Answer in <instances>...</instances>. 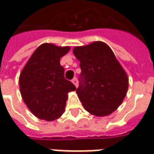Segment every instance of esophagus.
I'll list each match as a JSON object with an SVG mask.
<instances>
[{
  "mask_svg": "<svg viewBox=\"0 0 154 154\" xmlns=\"http://www.w3.org/2000/svg\"><path fill=\"white\" fill-rule=\"evenodd\" d=\"M72 82L74 84V85L76 86V87L78 86V81H77V78H73V79L72 80Z\"/></svg>",
  "mask_w": 154,
  "mask_h": 154,
  "instance_id": "obj_1",
  "label": "esophagus"
}]
</instances>
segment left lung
I'll use <instances>...</instances> for the list:
<instances>
[{
  "instance_id": "obj_1",
  "label": "left lung",
  "mask_w": 154,
  "mask_h": 154,
  "mask_svg": "<svg viewBox=\"0 0 154 154\" xmlns=\"http://www.w3.org/2000/svg\"><path fill=\"white\" fill-rule=\"evenodd\" d=\"M73 54L82 69L77 94L84 108L96 116L111 115L127 94L128 77L124 68L101 41L75 47Z\"/></svg>"
}]
</instances>
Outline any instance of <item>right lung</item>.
<instances>
[{
  "label": "right lung",
  "instance_id": "1",
  "mask_svg": "<svg viewBox=\"0 0 154 154\" xmlns=\"http://www.w3.org/2000/svg\"><path fill=\"white\" fill-rule=\"evenodd\" d=\"M70 47L43 43L34 51L19 76L20 92L24 103L37 118L53 121L63 115L68 94L77 90L64 78L60 58Z\"/></svg>",
  "mask_w": 154,
  "mask_h": 154
}]
</instances>
